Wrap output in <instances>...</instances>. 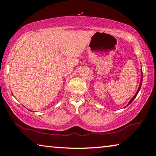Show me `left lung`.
<instances>
[{
	"label": "left lung",
	"instance_id": "obj_1",
	"mask_svg": "<svg viewBox=\"0 0 156 156\" xmlns=\"http://www.w3.org/2000/svg\"><path fill=\"white\" fill-rule=\"evenodd\" d=\"M141 73H141V80H140V86H139V87H138V89H137V92L135 93V94L134 95V96H133V97L131 98V99H130V101H129V103H128V105H127L126 106H128V105H130V103H132V101L135 99V97H136V96H137V95L138 92H139L140 90L141 86H142V70H141Z\"/></svg>",
	"mask_w": 156,
	"mask_h": 156
}]
</instances>
